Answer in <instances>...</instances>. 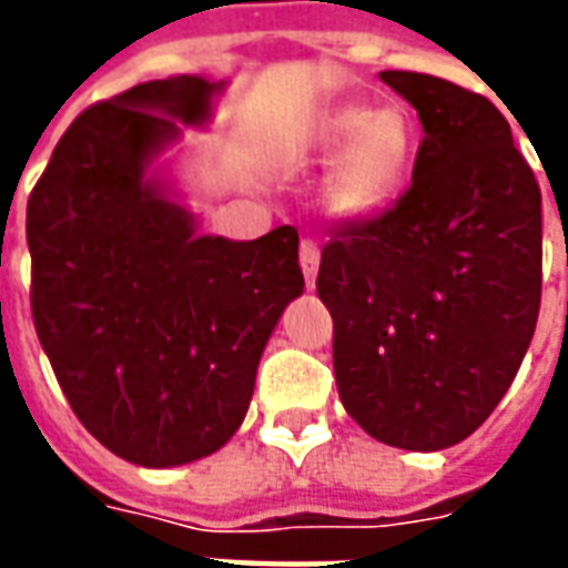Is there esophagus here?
Here are the masks:
<instances>
[{
    "label": "esophagus",
    "mask_w": 568,
    "mask_h": 568,
    "mask_svg": "<svg viewBox=\"0 0 568 568\" xmlns=\"http://www.w3.org/2000/svg\"><path fill=\"white\" fill-rule=\"evenodd\" d=\"M320 258L322 252L313 240H301V271H304V280H307V288L316 285V273H320Z\"/></svg>",
    "instance_id": "esophagus-1"
}]
</instances>
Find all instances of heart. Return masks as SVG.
Masks as SVG:
<instances>
[{
  "mask_svg": "<svg viewBox=\"0 0 568 568\" xmlns=\"http://www.w3.org/2000/svg\"><path fill=\"white\" fill-rule=\"evenodd\" d=\"M313 142L322 154H334L322 203L344 222H362L386 210L414 161V130L398 109L341 105L316 124Z\"/></svg>",
  "mask_w": 568,
  "mask_h": 568,
  "instance_id": "1",
  "label": "heart"
}]
</instances>
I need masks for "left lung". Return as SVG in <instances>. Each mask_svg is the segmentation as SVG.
Returning a JSON list of instances; mask_svg holds the SVG:
<instances>
[{
  "instance_id": "obj_1",
  "label": "left lung",
  "mask_w": 568,
  "mask_h": 568,
  "mask_svg": "<svg viewBox=\"0 0 568 568\" xmlns=\"http://www.w3.org/2000/svg\"><path fill=\"white\" fill-rule=\"evenodd\" d=\"M423 124L414 179L374 219L337 227L320 292L346 414L402 450H444L499 405L541 304V191L487 97L381 72Z\"/></svg>"
}]
</instances>
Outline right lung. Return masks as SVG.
<instances>
[{"label": "right lung", "mask_w": 568, "mask_h": 568, "mask_svg": "<svg viewBox=\"0 0 568 568\" xmlns=\"http://www.w3.org/2000/svg\"><path fill=\"white\" fill-rule=\"evenodd\" d=\"M222 81H145L84 109L27 203L32 322L67 402L103 447L145 468L234 435L276 322L304 292L297 231L197 234L151 163L212 115Z\"/></svg>", "instance_id": "obj_1"}]
</instances>
